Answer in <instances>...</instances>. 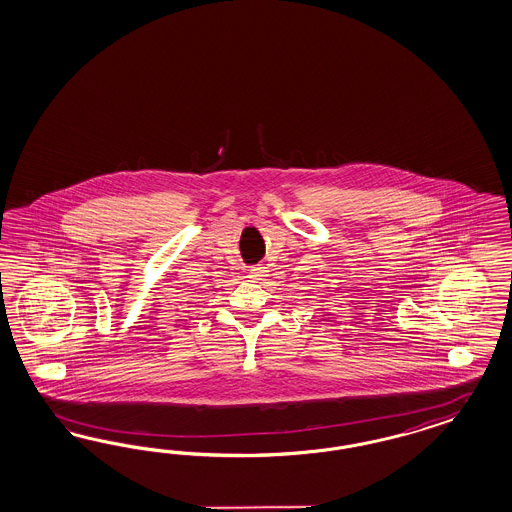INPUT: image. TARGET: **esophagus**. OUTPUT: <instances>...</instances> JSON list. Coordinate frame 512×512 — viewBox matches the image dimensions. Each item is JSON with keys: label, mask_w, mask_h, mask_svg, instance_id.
I'll list each match as a JSON object with an SVG mask.
<instances>
[{"label": "esophagus", "mask_w": 512, "mask_h": 512, "mask_svg": "<svg viewBox=\"0 0 512 512\" xmlns=\"http://www.w3.org/2000/svg\"><path fill=\"white\" fill-rule=\"evenodd\" d=\"M263 276H266V266L255 265L249 268V278L251 280H261Z\"/></svg>", "instance_id": "esophagus-1"}]
</instances>
